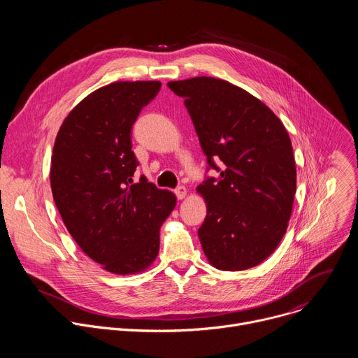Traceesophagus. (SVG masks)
<instances>
[{
	"mask_svg": "<svg viewBox=\"0 0 358 358\" xmlns=\"http://www.w3.org/2000/svg\"><path fill=\"white\" fill-rule=\"evenodd\" d=\"M174 192H176V196H177L178 199H182V198L187 195V188H185L184 185H180V187H177V188L174 189Z\"/></svg>",
	"mask_w": 358,
	"mask_h": 358,
	"instance_id": "obj_1",
	"label": "esophagus"
}]
</instances>
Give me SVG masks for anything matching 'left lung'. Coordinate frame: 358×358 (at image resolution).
I'll use <instances>...</instances> for the list:
<instances>
[{
	"instance_id": "obj_1",
	"label": "left lung",
	"mask_w": 358,
	"mask_h": 358,
	"mask_svg": "<svg viewBox=\"0 0 358 358\" xmlns=\"http://www.w3.org/2000/svg\"><path fill=\"white\" fill-rule=\"evenodd\" d=\"M169 87L184 97L208 170L220 173L196 188L207 203L198 229L203 253L221 271L259 265L282 241L296 194L283 123L259 99L222 79L198 76Z\"/></svg>"
}]
</instances>
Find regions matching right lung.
<instances>
[{
	"label": "right lung",
	"instance_id": "right-lung-1",
	"mask_svg": "<svg viewBox=\"0 0 358 358\" xmlns=\"http://www.w3.org/2000/svg\"><path fill=\"white\" fill-rule=\"evenodd\" d=\"M157 80L115 82L86 96L64 120L50 160V188L64 224L90 259L116 275L148 268L176 195L144 176L131 127L160 92Z\"/></svg>",
	"mask_w": 358,
	"mask_h": 358
}]
</instances>
